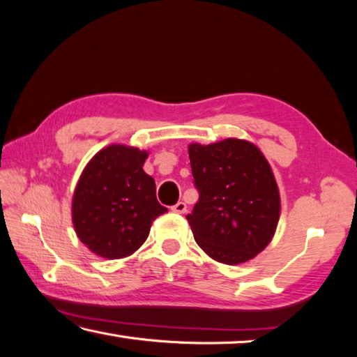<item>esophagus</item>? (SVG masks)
<instances>
[{
	"mask_svg": "<svg viewBox=\"0 0 357 357\" xmlns=\"http://www.w3.org/2000/svg\"><path fill=\"white\" fill-rule=\"evenodd\" d=\"M172 211H173V213H176V214H184L185 211H187L185 203L184 202H178L176 204H174V206H172Z\"/></svg>",
	"mask_w": 357,
	"mask_h": 357,
	"instance_id": "1",
	"label": "esophagus"
}]
</instances>
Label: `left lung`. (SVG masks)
I'll return each mask as SVG.
<instances>
[{
    "label": "left lung",
    "instance_id": "obj_1",
    "mask_svg": "<svg viewBox=\"0 0 357 357\" xmlns=\"http://www.w3.org/2000/svg\"><path fill=\"white\" fill-rule=\"evenodd\" d=\"M200 198L187 220L197 244L215 261L245 263L273 239L280 217L274 173L255 144L227 138L189 144Z\"/></svg>",
    "mask_w": 357,
    "mask_h": 357
}]
</instances>
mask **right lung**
<instances>
[{"instance_id": "obj_1", "label": "right lung", "mask_w": 357, "mask_h": 357, "mask_svg": "<svg viewBox=\"0 0 357 357\" xmlns=\"http://www.w3.org/2000/svg\"><path fill=\"white\" fill-rule=\"evenodd\" d=\"M148 153L110 144L84 167L72 198L78 239L96 255L124 258L146 241L151 225L167 208L157 202L155 183L144 173Z\"/></svg>"}]
</instances>
